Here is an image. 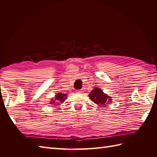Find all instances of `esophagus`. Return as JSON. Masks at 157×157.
Masks as SVG:
<instances>
[{
  "label": "esophagus",
  "mask_w": 157,
  "mask_h": 157,
  "mask_svg": "<svg viewBox=\"0 0 157 157\" xmlns=\"http://www.w3.org/2000/svg\"><path fill=\"white\" fill-rule=\"evenodd\" d=\"M76 91H77L78 93H82V92H83V90H77Z\"/></svg>",
  "instance_id": "34e87169"
}]
</instances>
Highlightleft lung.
Listing matches in <instances>:
<instances>
[{"label":"left lung","mask_w":157,"mask_h":157,"mask_svg":"<svg viewBox=\"0 0 157 157\" xmlns=\"http://www.w3.org/2000/svg\"><path fill=\"white\" fill-rule=\"evenodd\" d=\"M89 97L91 101L98 105L103 106L104 107H106L108 104L112 101L110 96L104 93L102 90L99 87H94L89 94Z\"/></svg>","instance_id":"left-lung-1"}]
</instances>
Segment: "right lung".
Masks as SVG:
<instances>
[{"instance_id":"right-lung-1","label":"right lung","mask_w":157,"mask_h":157,"mask_svg":"<svg viewBox=\"0 0 157 157\" xmlns=\"http://www.w3.org/2000/svg\"><path fill=\"white\" fill-rule=\"evenodd\" d=\"M67 94H62V93H57L55 95L54 98H52L51 101H50V104L51 105H53L54 103H56V101H57L58 103H63L65 101V100L67 99Z\"/></svg>"}]
</instances>
